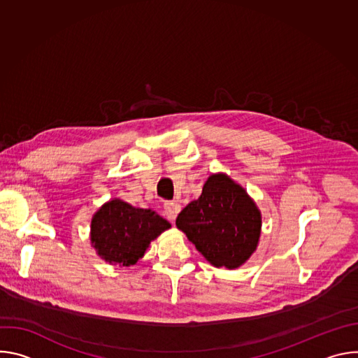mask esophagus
<instances>
[{
    "mask_svg": "<svg viewBox=\"0 0 358 358\" xmlns=\"http://www.w3.org/2000/svg\"><path fill=\"white\" fill-rule=\"evenodd\" d=\"M164 213L169 218V221L174 222V220L177 218V214L180 213V206L176 202H171V201H166L164 202Z\"/></svg>",
    "mask_w": 358,
    "mask_h": 358,
    "instance_id": "34e87169",
    "label": "esophagus"
}]
</instances>
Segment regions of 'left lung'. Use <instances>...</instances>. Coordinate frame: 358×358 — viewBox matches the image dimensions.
Wrapping results in <instances>:
<instances>
[{
  "mask_svg": "<svg viewBox=\"0 0 358 358\" xmlns=\"http://www.w3.org/2000/svg\"><path fill=\"white\" fill-rule=\"evenodd\" d=\"M176 225L215 268L236 269L257 250L262 214L246 189L225 173L208 177Z\"/></svg>",
  "mask_w": 358,
  "mask_h": 358,
  "instance_id": "left-lung-1",
  "label": "left lung"
}]
</instances>
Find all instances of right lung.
<instances>
[{
	"label": "right lung",
	"mask_w": 358,
	"mask_h": 358,
	"mask_svg": "<svg viewBox=\"0 0 358 358\" xmlns=\"http://www.w3.org/2000/svg\"><path fill=\"white\" fill-rule=\"evenodd\" d=\"M170 228V222L156 211L113 198L93 214L90 243L105 262L129 268L144 257L151 241Z\"/></svg>",
	"instance_id": "right-lung-1"
}]
</instances>
